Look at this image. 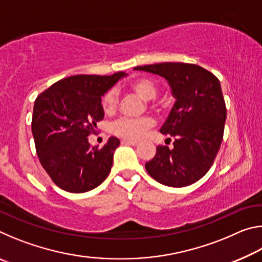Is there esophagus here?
Instances as JSON below:
<instances>
[{"instance_id":"esophagus-1","label":"esophagus","mask_w":262,"mask_h":262,"mask_svg":"<svg viewBox=\"0 0 262 262\" xmlns=\"http://www.w3.org/2000/svg\"><path fill=\"white\" fill-rule=\"evenodd\" d=\"M121 143H122V144H126V145H133V147H135V145L139 144V142L130 141V140H122Z\"/></svg>"}]
</instances>
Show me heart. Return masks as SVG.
I'll use <instances>...</instances> for the list:
<instances>
[{
	"label": "heart",
	"mask_w": 262,
	"mask_h": 262,
	"mask_svg": "<svg viewBox=\"0 0 262 262\" xmlns=\"http://www.w3.org/2000/svg\"><path fill=\"white\" fill-rule=\"evenodd\" d=\"M130 89L144 100L152 99L157 94V84L155 83L154 79L148 77H141L133 81ZM115 106H117V94L115 91L110 90L101 98V107L105 113H111L114 111ZM152 125L154 120L149 117L139 119L122 118L113 123L112 130L115 135L120 136L122 139L137 141L143 137L145 132L151 128Z\"/></svg>",
	"instance_id": "1"
}]
</instances>
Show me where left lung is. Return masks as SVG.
Wrapping results in <instances>:
<instances>
[{
	"label": "left lung",
	"instance_id": "1",
	"mask_svg": "<svg viewBox=\"0 0 262 262\" xmlns=\"http://www.w3.org/2000/svg\"><path fill=\"white\" fill-rule=\"evenodd\" d=\"M134 69L165 78L176 99L159 129L174 137L173 148L158 145L155 157L145 163V170L170 187L196 183L212 165L223 139L227 108L219 78L200 66L181 62Z\"/></svg>",
	"mask_w": 262,
	"mask_h": 262
}]
</instances>
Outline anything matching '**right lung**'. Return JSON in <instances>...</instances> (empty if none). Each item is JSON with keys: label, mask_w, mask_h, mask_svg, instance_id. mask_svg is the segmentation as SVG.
<instances>
[{"label": "right lung", "mask_w": 262, "mask_h": 262, "mask_svg": "<svg viewBox=\"0 0 262 262\" xmlns=\"http://www.w3.org/2000/svg\"><path fill=\"white\" fill-rule=\"evenodd\" d=\"M125 76L123 72L75 75L54 83L35 99V150L48 176L63 190L89 192L107 178L120 141L112 136L98 149L90 147L88 136L104 119L101 97Z\"/></svg>", "instance_id": "add662e5"}]
</instances>
